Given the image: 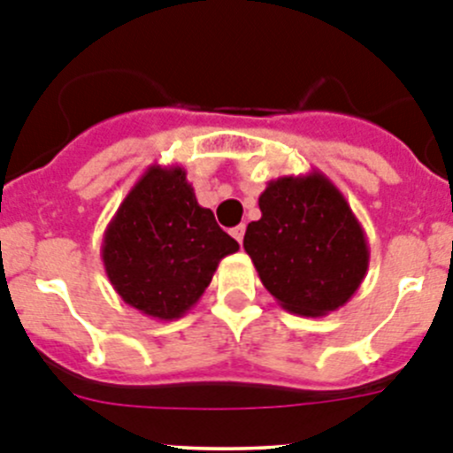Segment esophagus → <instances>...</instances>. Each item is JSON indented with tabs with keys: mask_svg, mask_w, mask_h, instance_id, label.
Returning a JSON list of instances; mask_svg holds the SVG:
<instances>
[{
	"mask_svg": "<svg viewBox=\"0 0 453 453\" xmlns=\"http://www.w3.org/2000/svg\"><path fill=\"white\" fill-rule=\"evenodd\" d=\"M230 234L234 236V239L239 241V243H241V241H243V234H246V226H236V227H232Z\"/></svg>",
	"mask_w": 453,
	"mask_h": 453,
	"instance_id": "34e87169",
	"label": "esophagus"
}]
</instances>
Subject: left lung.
Listing matches in <instances>:
<instances>
[{
    "label": "left lung",
    "instance_id": "8db88e82",
    "mask_svg": "<svg viewBox=\"0 0 453 453\" xmlns=\"http://www.w3.org/2000/svg\"><path fill=\"white\" fill-rule=\"evenodd\" d=\"M259 210V221L248 223L243 248L265 290L302 317L344 306L369 270L366 234L344 194L312 169L270 180Z\"/></svg>",
    "mask_w": 453,
    "mask_h": 453
}]
</instances>
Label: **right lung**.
I'll use <instances>...</instances> for the list:
<instances>
[{"mask_svg": "<svg viewBox=\"0 0 453 453\" xmlns=\"http://www.w3.org/2000/svg\"><path fill=\"white\" fill-rule=\"evenodd\" d=\"M239 243L201 207L179 165H151L103 236V264L122 302L172 322L201 299L223 257Z\"/></svg>", "mask_w": 453, "mask_h": 453, "instance_id": "obj_1", "label": "right lung"}]
</instances>
